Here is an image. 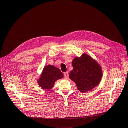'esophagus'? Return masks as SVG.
I'll return each mask as SVG.
<instances>
[{
	"instance_id": "1",
	"label": "esophagus",
	"mask_w": 128,
	"mask_h": 128,
	"mask_svg": "<svg viewBox=\"0 0 128 128\" xmlns=\"http://www.w3.org/2000/svg\"><path fill=\"white\" fill-rule=\"evenodd\" d=\"M64 77H66V78H67L68 77V76H69V74H68V72H64Z\"/></svg>"
}]
</instances>
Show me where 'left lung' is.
Here are the masks:
<instances>
[{
    "label": "left lung",
    "mask_w": 128,
    "mask_h": 128,
    "mask_svg": "<svg viewBox=\"0 0 128 128\" xmlns=\"http://www.w3.org/2000/svg\"><path fill=\"white\" fill-rule=\"evenodd\" d=\"M73 69L69 78L74 81L78 90L85 93L96 86L102 76V67L98 62L86 53L76 57L72 61Z\"/></svg>",
    "instance_id": "8db88e82"
}]
</instances>
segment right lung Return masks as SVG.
<instances>
[{"label": "right lung", "instance_id": "add662e5", "mask_svg": "<svg viewBox=\"0 0 128 128\" xmlns=\"http://www.w3.org/2000/svg\"><path fill=\"white\" fill-rule=\"evenodd\" d=\"M63 77V73L59 68L48 64L43 68L37 83L42 89L48 91L53 88L56 81Z\"/></svg>", "mask_w": 128, "mask_h": 128}]
</instances>
